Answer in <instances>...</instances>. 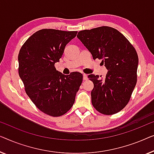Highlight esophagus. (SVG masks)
Segmentation results:
<instances>
[{
  "instance_id": "obj_1",
  "label": "esophagus",
  "mask_w": 154,
  "mask_h": 154,
  "mask_svg": "<svg viewBox=\"0 0 154 154\" xmlns=\"http://www.w3.org/2000/svg\"><path fill=\"white\" fill-rule=\"evenodd\" d=\"M87 79H88L87 75L83 74V79H84V80H87Z\"/></svg>"
}]
</instances>
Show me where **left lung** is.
Segmentation results:
<instances>
[{
    "instance_id": "1",
    "label": "left lung",
    "mask_w": 154,
    "mask_h": 154,
    "mask_svg": "<svg viewBox=\"0 0 154 154\" xmlns=\"http://www.w3.org/2000/svg\"><path fill=\"white\" fill-rule=\"evenodd\" d=\"M77 38L107 69L104 78L89 75L94 82L92 105L100 113L111 115L124 108L137 83L138 56L127 38L117 30L101 26L78 33Z\"/></svg>"
}]
</instances>
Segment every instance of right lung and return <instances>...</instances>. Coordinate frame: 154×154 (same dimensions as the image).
I'll use <instances>...</instances> for the list:
<instances>
[{"label":"right lung","instance_id":"right-lung-1","mask_svg":"<svg viewBox=\"0 0 154 154\" xmlns=\"http://www.w3.org/2000/svg\"><path fill=\"white\" fill-rule=\"evenodd\" d=\"M77 31L42 29L26 41L18 56L19 75L26 94L40 111L51 116L66 114L75 100L83 75L73 72L65 75L55 63Z\"/></svg>","mask_w":154,"mask_h":154}]
</instances>
